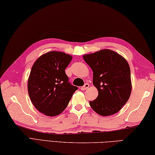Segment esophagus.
I'll return each mask as SVG.
<instances>
[{
    "mask_svg": "<svg viewBox=\"0 0 155 155\" xmlns=\"http://www.w3.org/2000/svg\"><path fill=\"white\" fill-rule=\"evenodd\" d=\"M89 86V84L86 83V84H85V85H84L83 86H82V87H81V90H86L87 88H88Z\"/></svg>",
    "mask_w": 155,
    "mask_h": 155,
    "instance_id": "esophagus-1",
    "label": "esophagus"
}]
</instances>
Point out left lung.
<instances>
[{
  "label": "left lung",
  "instance_id": "1",
  "mask_svg": "<svg viewBox=\"0 0 155 155\" xmlns=\"http://www.w3.org/2000/svg\"><path fill=\"white\" fill-rule=\"evenodd\" d=\"M93 70V84L98 95L89 101L92 109L102 116L119 112L131 95L130 68L124 58L110 49H102L83 56Z\"/></svg>",
  "mask_w": 155,
  "mask_h": 155
}]
</instances>
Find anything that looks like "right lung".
Masks as SVG:
<instances>
[{"instance_id": "obj_1", "label": "right lung", "mask_w": 155, "mask_h": 155, "mask_svg": "<svg viewBox=\"0 0 155 155\" xmlns=\"http://www.w3.org/2000/svg\"><path fill=\"white\" fill-rule=\"evenodd\" d=\"M72 56L51 51L41 55L32 66L28 82L31 102L41 113L54 117L64 111L78 87L69 82L65 69Z\"/></svg>"}]
</instances>
